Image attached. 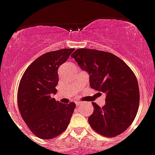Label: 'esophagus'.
<instances>
[{
  "instance_id": "esophagus-1",
  "label": "esophagus",
  "mask_w": 155,
  "mask_h": 155,
  "mask_svg": "<svg viewBox=\"0 0 155 155\" xmlns=\"http://www.w3.org/2000/svg\"><path fill=\"white\" fill-rule=\"evenodd\" d=\"M82 104H83V102H80V101H76V106L81 105Z\"/></svg>"
}]
</instances>
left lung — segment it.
<instances>
[{"instance_id":"left-lung-1","label":"left lung","mask_w":155,"mask_h":155,"mask_svg":"<svg viewBox=\"0 0 155 155\" xmlns=\"http://www.w3.org/2000/svg\"><path fill=\"white\" fill-rule=\"evenodd\" d=\"M90 75L94 90L105 93V105L92 103L94 112L88 122L93 130L106 137L120 135L135 119L140 104V91L135 74L113 54L79 48L71 55Z\"/></svg>"}]
</instances>
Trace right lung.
<instances>
[{
	"label": "right lung",
	"instance_id": "obj_1",
	"mask_svg": "<svg viewBox=\"0 0 155 155\" xmlns=\"http://www.w3.org/2000/svg\"><path fill=\"white\" fill-rule=\"evenodd\" d=\"M74 48L44 54L26 68L18 89L17 100L21 118L30 131L43 140L61 134L69 124L76 104H64L51 97L58 83V69Z\"/></svg>",
	"mask_w": 155,
	"mask_h": 155
}]
</instances>
